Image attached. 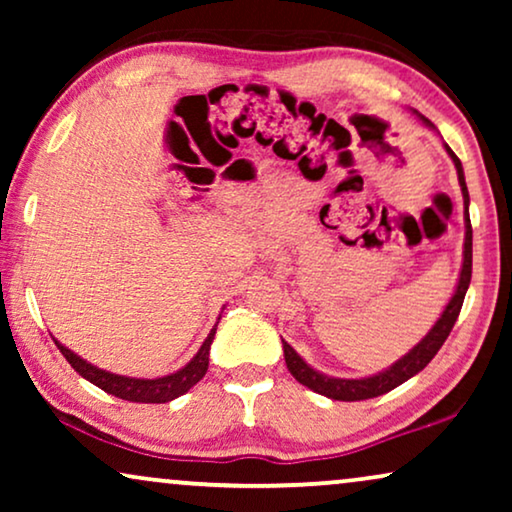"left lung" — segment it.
I'll return each instance as SVG.
<instances>
[{
	"instance_id": "obj_1",
	"label": "left lung",
	"mask_w": 512,
	"mask_h": 512,
	"mask_svg": "<svg viewBox=\"0 0 512 512\" xmlns=\"http://www.w3.org/2000/svg\"><path fill=\"white\" fill-rule=\"evenodd\" d=\"M422 121L433 128V123L426 121L424 116H422ZM445 149H447V153H450L454 167H457L461 195H464V207H466L464 263H461V275H459L457 289H454L450 303L445 305L443 314H440V319L436 321V324H433L431 331L426 333L424 338L419 340L417 345L412 347L408 354L401 356V359H398L396 363H391V366L387 370H382V373L370 375V377H361V380H345V377H331V375L319 373V370H314L310 363H305L303 359H300L298 352L289 345V342L282 340L286 368H289V373L296 377L300 384H305L307 389L317 391V394L326 396V398H333V401H366V398L382 396V394H387V391L396 389L398 384L408 382L410 377H415L419 373V370H424L426 366H429L433 356L438 354V349L443 347V342L447 340V335H450L454 321H457L459 312H461V305H464L468 284H471V272H473V228H471V219H468V202H471V200H468L464 167H461V160L454 156V151L450 149V146L445 144Z\"/></svg>"
}]
</instances>
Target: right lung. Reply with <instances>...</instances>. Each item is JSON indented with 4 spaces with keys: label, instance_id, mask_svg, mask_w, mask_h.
<instances>
[{
    "label": "right lung",
    "instance_id": "obj_1",
    "mask_svg": "<svg viewBox=\"0 0 512 512\" xmlns=\"http://www.w3.org/2000/svg\"><path fill=\"white\" fill-rule=\"evenodd\" d=\"M216 324H219V321H216ZM214 333H216V326L209 331L207 340L202 342V347L198 349V354H195L184 368H179L177 373L172 375L156 377V380H142V377H125V375L109 373V370H102L93 366V363H88L86 359H81L79 354H74L72 349L60 345L55 338L53 340L62 352V356L72 363L76 373L86 377L88 382H93L95 387L107 391V394L123 398V401H132V403H167V401H174V398H179L181 394H186L193 384H198L202 377H205L209 368V347H212Z\"/></svg>",
    "mask_w": 512,
    "mask_h": 512
}]
</instances>
